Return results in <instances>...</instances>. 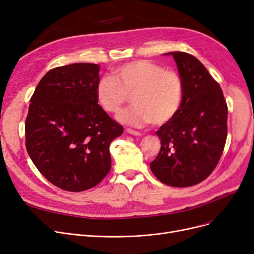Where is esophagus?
<instances>
[{
	"label": "esophagus",
	"instance_id": "34e87169",
	"mask_svg": "<svg viewBox=\"0 0 254 254\" xmlns=\"http://www.w3.org/2000/svg\"><path fill=\"white\" fill-rule=\"evenodd\" d=\"M127 134L131 135V136H136V137H139V136H142V134L140 131L138 130H135V129H131V128H127Z\"/></svg>",
	"mask_w": 254,
	"mask_h": 254
}]
</instances>
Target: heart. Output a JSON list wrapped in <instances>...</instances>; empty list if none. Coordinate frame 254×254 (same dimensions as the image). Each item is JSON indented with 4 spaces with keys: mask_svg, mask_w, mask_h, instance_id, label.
Segmentation results:
<instances>
[{
    "mask_svg": "<svg viewBox=\"0 0 254 254\" xmlns=\"http://www.w3.org/2000/svg\"><path fill=\"white\" fill-rule=\"evenodd\" d=\"M128 96L134 106L118 115L120 123L131 127L164 125L181 108L183 82L176 71L140 60L116 66L112 75L103 76L97 83L96 100L106 112H119Z\"/></svg>",
    "mask_w": 254,
    "mask_h": 254,
    "instance_id": "heart-1",
    "label": "heart"
}]
</instances>
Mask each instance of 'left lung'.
Segmentation results:
<instances>
[{
	"mask_svg": "<svg viewBox=\"0 0 254 254\" xmlns=\"http://www.w3.org/2000/svg\"><path fill=\"white\" fill-rule=\"evenodd\" d=\"M164 56L176 62L183 101L155 132L162 146L150 169L161 182L188 188L205 180L218 164L228 136V106L219 84L196 58L181 51Z\"/></svg>",
	"mask_w": 254,
	"mask_h": 254,
	"instance_id": "left-lung-1",
	"label": "left lung"
}]
</instances>
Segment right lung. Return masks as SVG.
Masks as SVG:
<instances>
[{
    "label": "right lung",
    "mask_w": 254,
    "mask_h": 254,
    "mask_svg": "<svg viewBox=\"0 0 254 254\" xmlns=\"http://www.w3.org/2000/svg\"><path fill=\"white\" fill-rule=\"evenodd\" d=\"M99 73L96 64L58 66L40 80L31 98L26 150L40 173L64 190L99 184L111 169L109 146L124 132L97 103Z\"/></svg>",
    "instance_id": "1"
}]
</instances>
